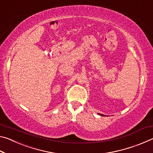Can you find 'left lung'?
Masks as SVG:
<instances>
[{
	"mask_svg": "<svg viewBox=\"0 0 153 153\" xmlns=\"http://www.w3.org/2000/svg\"><path fill=\"white\" fill-rule=\"evenodd\" d=\"M98 115H101V116H106V115H102V114H100V113H98Z\"/></svg>",
	"mask_w": 153,
	"mask_h": 153,
	"instance_id": "8db88e82",
	"label": "left lung"
}]
</instances>
